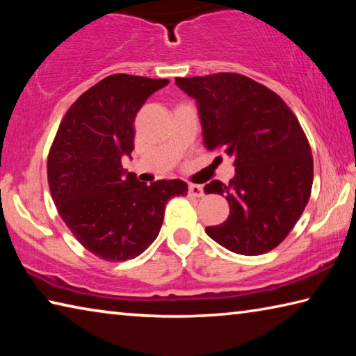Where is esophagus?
Here are the masks:
<instances>
[{
    "label": "esophagus",
    "instance_id": "1",
    "mask_svg": "<svg viewBox=\"0 0 356 356\" xmlns=\"http://www.w3.org/2000/svg\"><path fill=\"white\" fill-rule=\"evenodd\" d=\"M188 195L193 196V197H202L204 196V188L201 185L190 184L188 185Z\"/></svg>",
    "mask_w": 356,
    "mask_h": 356
}]
</instances>
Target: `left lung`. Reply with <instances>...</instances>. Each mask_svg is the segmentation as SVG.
I'll return each mask as SVG.
<instances>
[{"label":"left lung","instance_id":"left-lung-1","mask_svg":"<svg viewBox=\"0 0 356 356\" xmlns=\"http://www.w3.org/2000/svg\"><path fill=\"white\" fill-rule=\"evenodd\" d=\"M196 100L204 146L232 156L236 176L204 186L226 196L227 220L206 232L226 250L257 256L276 248L303 213L312 188L311 147L278 94L240 74L176 78ZM221 159V156H218Z\"/></svg>","mask_w":356,"mask_h":356}]
</instances>
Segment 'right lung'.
I'll use <instances>...</instances> for the list:
<instances>
[{
  "label": "right lung",
  "mask_w": 356,
  "mask_h": 356,
  "mask_svg": "<svg viewBox=\"0 0 356 356\" xmlns=\"http://www.w3.org/2000/svg\"><path fill=\"white\" fill-rule=\"evenodd\" d=\"M168 83L127 74L104 78L69 108L50 147L47 176L59 216L105 261L146 251L163 225L168 200L188 191L179 179L146 185L120 163L134 150L138 111Z\"/></svg>",
  "instance_id": "add662e5"
}]
</instances>
